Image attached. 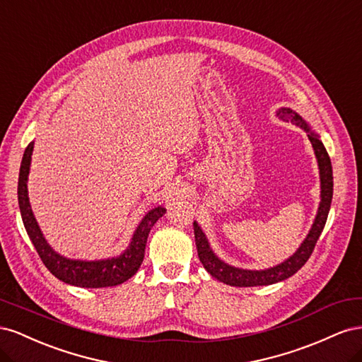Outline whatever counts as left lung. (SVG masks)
<instances>
[{
    "label": "left lung",
    "instance_id": "8db88e82",
    "mask_svg": "<svg viewBox=\"0 0 362 362\" xmlns=\"http://www.w3.org/2000/svg\"><path fill=\"white\" fill-rule=\"evenodd\" d=\"M278 116L282 120H290V122L299 125L305 131H308V139L315 151V157H317V161H319V169H320L322 201H320L319 211H317V217H315L314 225L311 228L308 237L305 238V242L300 245L298 252H296V254L293 257H290L287 261H284L282 264L267 269V270H243V269H235V267L225 264L223 261H221L213 254V250L210 249V246H208V242L202 233V229L198 226V223L194 222L193 223L194 242H196V249H198V255H199L201 262L204 264L205 270L210 273L211 276H214L221 282L228 284V286H234V287L270 286V284L284 281V279L290 278L291 275H294V273L298 272L311 257L317 240H319L323 228H325L327 213H329L332 192H334V178H332L331 158H329V156H327L323 144L319 140V136L314 134L310 129V127L305 124V120L298 113L290 110V108H281V110L278 112Z\"/></svg>",
    "mask_w": 362,
    "mask_h": 362
}]
</instances>
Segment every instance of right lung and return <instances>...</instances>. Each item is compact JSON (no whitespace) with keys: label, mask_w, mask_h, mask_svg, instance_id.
Returning a JSON list of instances; mask_svg holds the SVG:
<instances>
[{"label":"right lung","mask_w":362,"mask_h":362,"mask_svg":"<svg viewBox=\"0 0 362 362\" xmlns=\"http://www.w3.org/2000/svg\"><path fill=\"white\" fill-rule=\"evenodd\" d=\"M33 145L35 144L31 141V144L25 148L23 163H21L19 181H18V201H19V210H21V216H23V222L27 229V234L33 242V245H35L43 264H45V267L52 273L54 276L76 287H86V288L115 287L129 279L139 270L141 261H144L146 240H148L151 228L154 226V223L164 213H166V210L161 206L151 210L145 216L144 221L140 222L139 228L136 229L129 247L117 258L103 259V261H76V259H68L64 257H60L49 247V245L45 242V238H43L28 202L27 180H28V170H30L31 154H33Z\"/></svg>","instance_id":"add662e5"}]
</instances>
